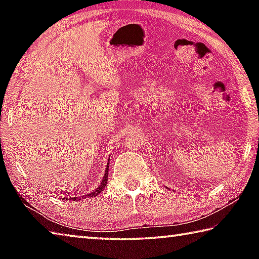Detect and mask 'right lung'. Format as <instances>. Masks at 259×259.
<instances>
[{"instance_id": "obj_1", "label": "right lung", "mask_w": 259, "mask_h": 259, "mask_svg": "<svg viewBox=\"0 0 259 259\" xmlns=\"http://www.w3.org/2000/svg\"><path fill=\"white\" fill-rule=\"evenodd\" d=\"M108 166H109V160L107 162V165H106V170H105V174H104V177L102 179V183H100V185L97 187V190L93 191L91 193H89V194L87 195H83L82 198H66V200H69L72 199V201H77V200H81V199H84V198H94V196H97L98 194H100L104 190H105V186H106L107 184V177H108Z\"/></svg>"}]
</instances>
